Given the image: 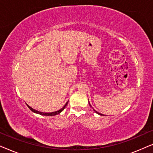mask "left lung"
Returning a JSON list of instances; mask_svg holds the SVG:
<instances>
[{
	"instance_id": "1",
	"label": "left lung",
	"mask_w": 153,
	"mask_h": 153,
	"mask_svg": "<svg viewBox=\"0 0 153 153\" xmlns=\"http://www.w3.org/2000/svg\"><path fill=\"white\" fill-rule=\"evenodd\" d=\"M88 102H89V101H88ZM89 105L91 106V104H90V102H89ZM93 110H94V109H93ZM94 111H95V113H97V114H99V115H100V116H104V115H103V114H100V113H99V112H97V111L94 110Z\"/></svg>"
}]
</instances>
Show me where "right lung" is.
<instances>
[{
    "label": "right lung",
    "mask_w": 153,
    "mask_h": 153,
    "mask_svg": "<svg viewBox=\"0 0 153 153\" xmlns=\"http://www.w3.org/2000/svg\"><path fill=\"white\" fill-rule=\"evenodd\" d=\"M68 102H67V103L65 104V106H63V107H62V108H60V110H58V111H54V112H51V113H43V112H40V111H36V110H35V109H33V108H31L30 106H28V104H27V106H28V107L30 108V109L33 112H34V113H36V114H40V115H42V116H56V115H58V114H59L60 113H61L62 111L64 110V108L66 107V106H67V104H68Z\"/></svg>",
    "instance_id": "add662e5"
}]
</instances>
